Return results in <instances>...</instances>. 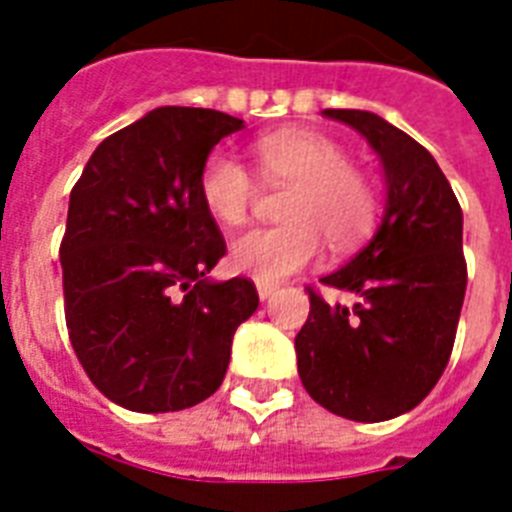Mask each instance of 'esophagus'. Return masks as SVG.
<instances>
[{
  "label": "esophagus",
  "mask_w": 512,
  "mask_h": 512,
  "mask_svg": "<svg viewBox=\"0 0 512 512\" xmlns=\"http://www.w3.org/2000/svg\"><path fill=\"white\" fill-rule=\"evenodd\" d=\"M273 292H276V284H265V281H257V295H260V300H271Z\"/></svg>",
  "instance_id": "34e87169"
}]
</instances>
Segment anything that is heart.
Masks as SVG:
<instances>
[{"label":"heart","instance_id":"1","mask_svg":"<svg viewBox=\"0 0 512 512\" xmlns=\"http://www.w3.org/2000/svg\"><path fill=\"white\" fill-rule=\"evenodd\" d=\"M265 185H289L276 228H255L231 244V265L244 276L273 284L303 271L321 252V236L335 249L356 244L372 231L377 191L350 167L348 151L313 130H279L252 146ZM199 196L217 223L236 228L257 196L255 177L233 156L215 151L199 175Z\"/></svg>","mask_w":512,"mask_h":512}]
</instances>
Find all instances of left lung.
I'll return each instance as SVG.
<instances>
[{"label": "left lung", "mask_w": 512, "mask_h": 512, "mask_svg": "<svg viewBox=\"0 0 512 512\" xmlns=\"http://www.w3.org/2000/svg\"><path fill=\"white\" fill-rule=\"evenodd\" d=\"M361 132L385 172V215L372 241L327 287L356 295L329 305L308 289L311 313L295 337L308 396L345 420L382 422L428 396L452 356L468 265L452 185L406 132L372 111L324 108Z\"/></svg>", "instance_id": "1"}]
</instances>
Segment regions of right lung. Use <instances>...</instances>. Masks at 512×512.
I'll return each mask as SVG.
<instances>
[{"label":"right lung","mask_w":512,"mask_h":512,"mask_svg":"<svg viewBox=\"0 0 512 512\" xmlns=\"http://www.w3.org/2000/svg\"><path fill=\"white\" fill-rule=\"evenodd\" d=\"M241 119L162 106L95 148L60 241L66 327L92 385L130 412H180L220 388L249 279L207 276L223 233L199 196L209 151Z\"/></svg>","instance_id":"add662e5"}]
</instances>
